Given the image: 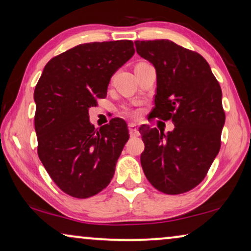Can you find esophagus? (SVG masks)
Instances as JSON below:
<instances>
[{
	"mask_svg": "<svg viewBox=\"0 0 251 251\" xmlns=\"http://www.w3.org/2000/svg\"><path fill=\"white\" fill-rule=\"evenodd\" d=\"M129 132H130V136H131V137L139 136L138 128H137V126L135 125V123H129Z\"/></svg>",
	"mask_w": 251,
	"mask_h": 251,
	"instance_id": "obj_1",
	"label": "esophagus"
}]
</instances>
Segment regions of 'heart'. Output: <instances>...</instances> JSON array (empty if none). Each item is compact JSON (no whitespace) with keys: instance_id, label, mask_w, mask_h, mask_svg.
Segmentation results:
<instances>
[{"instance_id":"heart-1","label":"heart","mask_w":251,"mask_h":251,"mask_svg":"<svg viewBox=\"0 0 251 251\" xmlns=\"http://www.w3.org/2000/svg\"><path fill=\"white\" fill-rule=\"evenodd\" d=\"M126 113H128V112H129V111H128V109H126Z\"/></svg>"}]
</instances>
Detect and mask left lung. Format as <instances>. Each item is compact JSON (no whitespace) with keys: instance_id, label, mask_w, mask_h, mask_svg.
<instances>
[{"instance_id":"obj_1","label":"left lung","mask_w":251,"mask_h":251,"mask_svg":"<svg viewBox=\"0 0 251 251\" xmlns=\"http://www.w3.org/2000/svg\"><path fill=\"white\" fill-rule=\"evenodd\" d=\"M137 53L156 71L151 116L175 125L173 131L139 128L144 174L166 194L191 191L204 179L221 149L225 112L222 89L207 60L169 40L136 41Z\"/></svg>"}]
</instances>
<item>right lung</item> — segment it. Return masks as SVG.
I'll return each mask as SVG.
<instances>
[{
	"label": "right lung",
	"mask_w": 251,
	"mask_h": 251,
	"mask_svg": "<svg viewBox=\"0 0 251 251\" xmlns=\"http://www.w3.org/2000/svg\"><path fill=\"white\" fill-rule=\"evenodd\" d=\"M133 53L130 40L80 44L53 57L37 82V154L51 179L71 197H94L114 176L128 126L114 118L95 129L89 108L106 97L112 75Z\"/></svg>",
	"instance_id": "add662e5"
}]
</instances>
